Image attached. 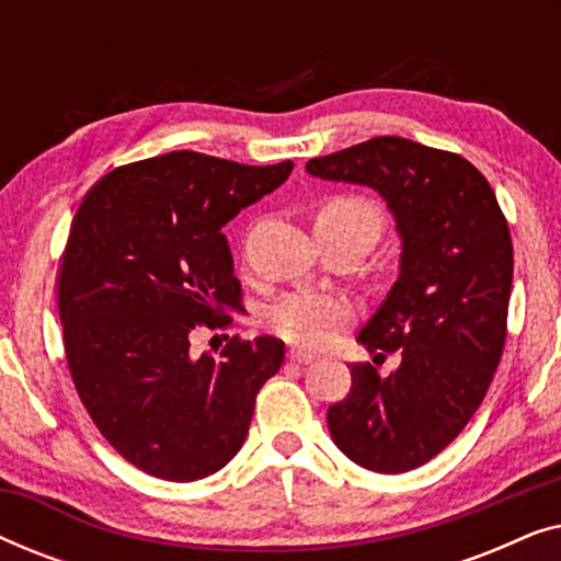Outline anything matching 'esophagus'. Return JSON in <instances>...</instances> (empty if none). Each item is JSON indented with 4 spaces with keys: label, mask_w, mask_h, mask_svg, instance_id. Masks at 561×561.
Instances as JSON below:
<instances>
[{
    "label": "esophagus",
    "mask_w": 561,
    "mask_h": 561,
    "mask_svg": "<svg viewBox=\"0 0 561 561\" xmlns=\"http://www.w3.org/2000/svg\"><path fill=\"white\" fill-rule=\"evenodd\" d=\"M288 359L294 365H309V363H313V355L311 352H301V350H290L288 352Z\"/></svg>",
    "instance_id": "esophagus-1"
}]
</instances>
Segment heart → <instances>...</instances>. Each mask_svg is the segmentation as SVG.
Masks as SVG:
<instances>
[{
  "label": "heart",
  "mask_w": 561,
  "mask_h": 561,
  "mask_svg": "<svg viewBox=\"0 0 561 561\" xmlns=\"http://www.w3.org/2000/svg\"><path fill=\"white\" fill-rule=\"evenodd\" d=\"M380 229L382 214L365 196H332L317 211V232L363 234L375 242ZM352 317H355V306L350 298L340 294H319V290H294L267 309L265 324L283 342L296 344V347H321Z\"/></svg>",
  "instance_id": "1"
}]
</instances>
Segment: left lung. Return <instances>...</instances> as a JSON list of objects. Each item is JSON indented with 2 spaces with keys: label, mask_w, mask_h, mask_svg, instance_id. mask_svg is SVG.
<instances>
[{
  "label": "left lung",
  "mask_w": 561,
  "mask_h": 561,
  "mask_svg": "<svg viewBox=\"0 0 561 561\" xmlns=\"http://www.w3.org/2000/svg\"><path fill=\"white\" fill-rule=\"evenodd\" d=\"M306 171L370 186L401 234V273L357 334L375 359L401 365L380 378L350 365L352 388L329 405L336 447L373 472L426 465L457 439L485 398L505 344L513 242L485 175L457 152L405 137H373Z\"/></svg>",
  "instance_id": "8db88e82"
}]
</instances>
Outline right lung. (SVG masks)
I'll return each mask as SVG.
<instances>
[{"label": "right lung", "instance_id": "add662e5", "mask_svg": "<svg viewBox=\"0 0 561 561\" xmlns=\"http://www.w3.org/2000/svg\"><path fill=\"white\" fill-rule=\"evenodd\" d=\"M290 171L175 150L114 168L76 211L58 273L68 370L104 439L152 478L221 470L280 370L275 336H232L219 357L191 355L188 336L242 309L221 227Z\"/></svg>", "mask_w": 561, "mask_h": 561}]
</instances>
